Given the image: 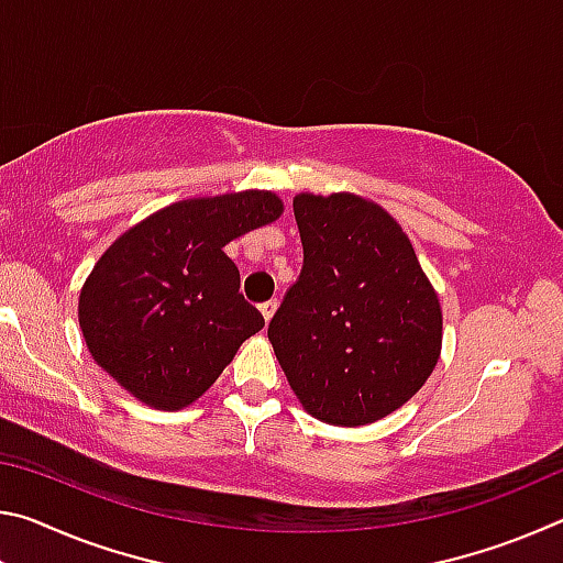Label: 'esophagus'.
Masks as SVG:
<instances>
[{
	"label": "esophagus",
	"instance_id": "obj_1",
	"mask_svg": "<svg viewBox=\"0 0 563 563\" xmlns=\"http://www.w3.org/2000/svg\"><path fill=\"white\" fill-rule=\"evenodd\" d=\"M275 310H278V300H268L261 305V316L265 322H271V318L275 316Z\"/></svg>",
	"mask_w": 563,
	"mask_h": 563
}]
</instances>
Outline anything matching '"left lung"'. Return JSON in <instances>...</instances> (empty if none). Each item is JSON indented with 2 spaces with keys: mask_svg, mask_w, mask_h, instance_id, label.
<instances>
[{
  "mask_svg": "<svg viewBox=\"0 0 563 563\" xmlns=\"http://www.w3.org/2000/svg\"><path fill=\"white\" fill-rule=\"evenodd\" d=\"M302 271L268 340L302 409L362 427L412 399L440 360L442 308L393 216L367 198L298 194Z\"/></svg>",
  "mask_w": 563,
  "mask_h": 563,
  "instance_id": "obj_1",
  "label": "left lung"
}]
</instances>
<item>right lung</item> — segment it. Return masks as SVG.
Segmentation results:
<instances>
[{
  "label": "right lung",
  "mask_w": 563,
  "mask_h": 563,
  "mask_svg": "<svg viewBox=\"0 0 563 563\" xmlns=\"http://www.w3.org/2000/svg\"><path fill=\"white\" fill-rule=\"evenodd\" d=\"M283 216L273 190L188 198L113 241L79 292L93 362L154 409L194 405L265 320L223 247Z\"/></svg>",
  "instance_id": "1"
}]
</instances>
